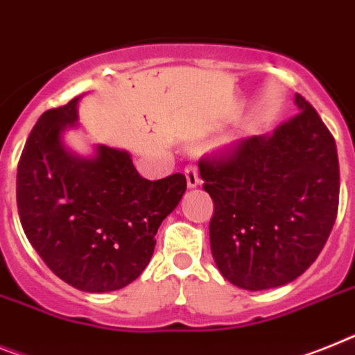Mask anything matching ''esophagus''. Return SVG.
<instances>
[{"label":"esophagus","mask_w":355,"mask_h":355,"mask_svg":"<svg viewBox=\"0 0 355 355\" xmlns=\"http://www.w3.org/2000/svg\"><path fill=\"white\" fill-rule=\"evenodd\" d=\"M184 175H187V184H189V189H196L199 187L201 180H199V174H198V168L193 165H189L184 168Z\"/></svg>","instance_id":"esophagus-1"}]
</instances>
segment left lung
Instances as JSON below:
<instances>
[{
	"instance_id": "left-lung-1",
	"label": "left lung",
	"mask_w": 355,
	"mask_h": 355,
	"mask_svg": "<svg viewBox=\"0 0 355 355\" xmlns=\"http://www.w3.org/2000/svg\"><path fill=\"white\" fill-rule=\"evenodd\" d=\"M295 104L300 113L271 136H251L199 162L214 201L211 255L241 289L296 280L318 259L338 215L336 141L304 96L295 95Z\"/></svg>"
}]
</instances>
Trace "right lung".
Wrapping results in <instances>:
<instances>
[{
    "mask_svg": "<svg viewBox=\"0 0 355 355\" xmlns=\"http://www.w3.org/2000/svg\"><path fill=\"white\" fill-rule=\"evenodd\" d=\"M80 98L33 125L17 165V211L33 250L60 280L109 293L147 268L157 228L180 205L187 180H145L131 154L107 145L87 157L71 153L62 136L77 127Z\"/></svg>",
    "mask_w": 355,
    "mask_h": 355,
    "instance_id": "obj_1",
    "label": "right lung"
}]
</instances>
